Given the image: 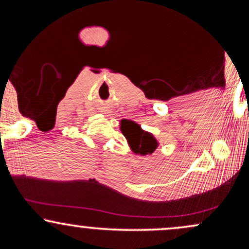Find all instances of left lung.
Masks as SVG:
<instances>
[{
    "instance_id": "1",
    "label": "left lung",
    "mask_w": 249,
    "mask_h": 249,
    "mask_svg": "<svg viewBox=\"0 0 249 249\" xmlns=\"http://www.w3.org/2000/svg\"><path fill=\"white\" fill-rule=\"evenodd\" d=\"M121 130L125 138L127 139L128 145L134 153H141L145 156L156 151L158 142L151 133L142 131L138 124L131 121H122Z\"/></svg>"
}]
</instances>
